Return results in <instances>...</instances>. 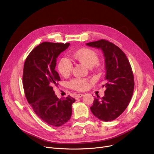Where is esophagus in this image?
I'll use <instances>...</instances> for the list:
<instances>
[{
    "label": "esophagus",
    "instance_id": "esophagus-1",
    "mask_svg": "<svg viewBox=\"0 0 154 154\" xmlns=\"http://www.w3.org/2000/svg\"><path fill=\"white\" fill-rule=\"evenodd\" d=\"M83 94H82V93H79V94H76V96H75V98H76V99H78V98H81L82 97H83Z\"/></svg>",
    "mask_w": 154,
    "mask_h": 154
}]
</instances>
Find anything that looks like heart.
<instances>
[{
    "instance_id": "obj_1",
    "label": "heart",
    "mask_w": 154,
    "mask_h": 154,
    "mask_svg": "<svg viewBox=\"0 0 154 154\" xmlns=\"http://www.w3.org/2000/svg\"><path fill=\"white\" fill-rule=\"evenodd\" d=\"M72 57L77 62L89 68L93 67L99 60L98 54L96 51L88 48L82 49L76 51L72 54ZM57 69L62 76H68L72 72V64L67 58L63 57L58 62ZM69 86L74 90L84 91L89 87V79L87 78H73L69 82Z\"/></svg>"
}]
</instances>
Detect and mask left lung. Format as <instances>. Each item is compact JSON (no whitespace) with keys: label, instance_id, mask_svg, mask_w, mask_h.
<instances>
[{"label":"left lung","instance_id":"left-lung-1","mask_svg":"<svg viewBox=\"0 0 154 154\" xmlns=\"http://www.w3.org/2000/svg\"><path fill=\"white\" fill-rule=\"evenodd\" d=\"M86 45L103 51L106 70L105 96L94 98L91 111L101 120H114L125 110L133 95L135 83L132 69L125 54L113 43L100 39Z\"/></svg>","mask_w":154,"mask_h":154}]
</instances>
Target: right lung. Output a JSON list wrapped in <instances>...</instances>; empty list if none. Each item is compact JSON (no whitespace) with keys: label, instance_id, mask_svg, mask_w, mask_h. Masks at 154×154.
Instances as JSON below:
<instances>
[{"label":"right lung","instance_id":"obj_1","mask_svg":"<svg viewBox=\"0 0 154 154\" xmlns=\"http://www.w3.org/2000/svg\"><path fill=\"white\" fill-rule=\"evenodd\" d=\"M69 45L43 42L31 51L24 64L23 84L28 103L43 122L54 127L68 122L75 101L69 95L59 99L53 87L61 80L55 70L56 58Z\"/></svg>","mask_w":154,"mask_h":154}]
</instances>
